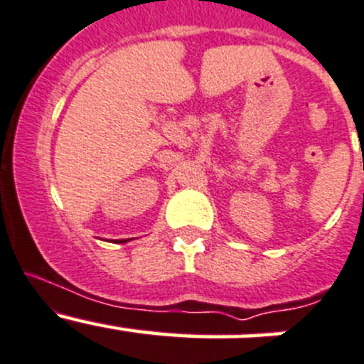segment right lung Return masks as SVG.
<instances>
[{"instance_id": "1", "label": "right lung", "mask_w": 364, "mask_h": 364, "mask_svg": "<svg viewBox=\"0 0 364 364\" xmlns=\"http://www.w3.org/2000/svg\"><path fill=\"white\" fill-rule=\"evenodd\" d=\"M129 240V239H127ZM127 240H125V239H120V240H117V242H120V244H124V242H127Z\"/></svg>"}]
</instances>
